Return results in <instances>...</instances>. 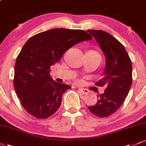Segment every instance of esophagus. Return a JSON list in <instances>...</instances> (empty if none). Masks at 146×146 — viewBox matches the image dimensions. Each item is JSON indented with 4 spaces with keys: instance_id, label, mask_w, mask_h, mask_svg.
<instances>
[{
    "instance_id": "1",
    "label": "esophagus",
    "mask_w": 146,
    "mask_h": 146,
    "mask_svg": "<svg viewBox=\"0 0 146 146\" xmlns=\"http://www.w3.org/2000/svg\"><path fill=\"white\" fill-rule=\"evenodd\" d=\"M78 91H79V92L81 93L82 95H86L89 92L87 89H79Z\"/></svg>"
}]
</instances>
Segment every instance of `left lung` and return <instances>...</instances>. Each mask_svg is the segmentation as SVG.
Segmentation results:
<instances>
[{
    "mask_svg": "<svg viewBox=\"0 0 146 146\" xmlns=\"http://www.w3.org/2000/svg\"><path fill=\"white\" fill-rule=\"evenodd\" d=\"M97 41L106 57V64L102 78L95 84L106 86L104 93L98 96V102L89 106L93 114L106 118L119 109L128 95L132 84V63L125 46L102 30H87Z\"/></svg>",
    "mask_w": 146,
    "mask_h": 146,
    "instance_id": "1",
    "label": "left lung"
}]
</instances>
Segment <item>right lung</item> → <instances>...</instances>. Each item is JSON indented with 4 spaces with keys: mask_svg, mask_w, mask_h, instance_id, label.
I'll return each instance as SVG.
<instances>
[{
    "mask_svg": "<svg viewBox=\"0 0 146 146\" xmlns=\"http://www.w3.org/2000/svg\"><path fill=\"white\" fill-rule=\"evenodd\" d=\"M91 39L84 30L55 28L37 34L25 43L16 59L13 84L30 114L44 119L58 110L62 95L71 87L54 81L50 68L72 46Z\"/></svg>",
    "mask_w": 146,
    "mask_h": 146,
    "instance_id": "obj_1",
    "label": "right lung"
}]
</instances>
